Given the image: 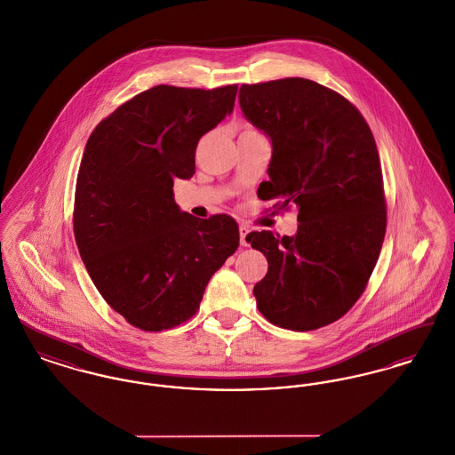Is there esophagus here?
<instances>
[{"label":"esophagus","mask_w":455,"mask_h":455,"mask_svg":"<svg viewBox=\"0 0 455 455\" xmlns=\"http://www.w3.org/2000/svg\"><path fill=\"white\" fill-rule=\"evenodd\" d=\"M238 232H240V245H249V243H247V235H249L251 228H249L247 225H240Z\"/></svg>","instance_id":"esophagus-1"}]
</instances>
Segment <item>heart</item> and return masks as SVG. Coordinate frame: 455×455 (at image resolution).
<instances>
[{
  "instance_id": "heart-1",
  "label": "heart",
  "mask_w": 455,
  "mask_h": 455,
  "mask_svg": "<svg viewBox=\"0 0 455 455\" xmlns=\"http://www.w3.org/2000/svg\"><path fill=\"white\" fill-rule=\"evenodd\" d=\"M247 131H256V130H254V128H251V126H245V128H243V131H242V132H247Z\"/></svg>"
}]
</instances>
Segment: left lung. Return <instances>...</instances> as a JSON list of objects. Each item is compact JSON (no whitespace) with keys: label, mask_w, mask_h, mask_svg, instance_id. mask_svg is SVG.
<instances>
[{"label":"left lung","mask_w":455,"mask_h":455,"mask_svg":"<svg viewBox=\"0 0 455 455\" xmlns=\"http://www.w3.org/2000/svg\"><path fill=\"white\" fill-rule=\"evenodd\" d=\"M247 121L269 136L262 197L299 208V230L251 232L267 259L256 283L260 314L291 331L343 317L362 297L387 227L380 158L367 121L343 95L305 78L242 85Z\"/></svg>","instance_id":"8db88e82"}]
</instances>
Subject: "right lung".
Masks as SVG:
<instances>
[{"label": "right lung", "instance_id": "1", "mask_svg": "<svg viewBox=\"0 0 455 455\" xmlns=\"http://www.w3.org/2000/svg\"><path fill=\"white\" fill-rule=\"evenodd\" d=\"M237 85H156L92 131L75 191L73 228L104 300L131 325L164 331L191 319L210 278L238 247L228 215L193 217L173 201L196 147L234 110Z\"/></svg>", "mask_w": 455, "mask_h": 455}]
</instances>
